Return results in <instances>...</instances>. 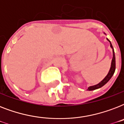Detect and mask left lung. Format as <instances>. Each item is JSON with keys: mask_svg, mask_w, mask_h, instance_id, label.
<instances>
[{"mask_svg": "<svg viewBox=\"0 0 124 124\" xmlns=\"http://www.w3.org/2000/svg\"><path fill=\"white\" fill-rule=\"evenodd\" d=\"M108 41L110 42V46L113 49V59H112V62H111V68H110L109 70V71L108 73V74L107 75L106 77L104 78V79L102 80V81L100 82L99 84L96 85H93V86H90L89 87L88 89H87V90L89 91H93V90H95L96 89H98V88H100V87H102L103 85L106 84V83L108 82L109 80L111 77H113V75H114V73L115 71V69H116V62H115V51H114V49H113V47L112 46L111 43V42L109 40L107 39Z\"/></svg>", "mask_w": 124, "mask_h": 124, "instance_id": "obj_1", "label": "left lung"}]
</instances>
